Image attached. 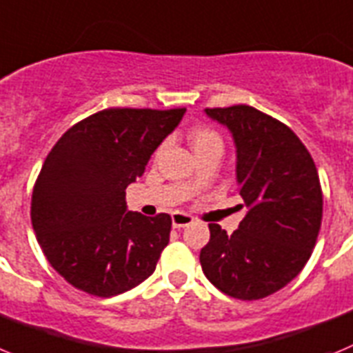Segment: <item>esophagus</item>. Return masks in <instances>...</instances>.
Masks as SVG:
<instances>
[{"label":"esophagus","mask_w":353,"mask_h":353,"mask_svg":"<svg viewBox=\"0 0 353 353\" xmlns=\"http://www.w3.org/2000/svg\"><path fill=\"white\" fill-rule=\"evenodd\" d=\"M190 223H193V216L186 214V212H172V225H174V228L188 227Z\"/></svg>","instance_id":"1"}]
</instances>
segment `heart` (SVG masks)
Wrapping results in <instances>:
<instances>
[{
  "label": "heart",
  "mask_w": 353,
  "mask_h": 353,
  "mask_svg": "<svg viewBox=\"0 0 353 353\" xmlns=\"http://www.w3.org/2000/svg\"><path fill=\"white\" fill-rule=\"evenodd\" d=\"M188 141L196 157H204L209 153H223V137L211 126H195L188 133ZM158 154H160V149L154 153V157ZM190 184L193 186L199 184V177H192Z\"/></svg>",
  "instance_id": "b5f03b06"
}]
</instances>
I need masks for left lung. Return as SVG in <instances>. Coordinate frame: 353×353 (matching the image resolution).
<instances>
[{
  "mask_svg": "<svg viewBox=\"0 0 353 353\" xmlns=\"http://www.w3.org/2000/svg\"><path fill=\"white\" fill-rule=\"evenodd\" d=\"M205 114L234 135L237 190L248 212L232 234L209 223L200 265L234 299H263L290 283L313 253L323 211L316 165L285 123L255 107H216Z\"/></svg>",
  "mask_w": 353,
  "mask_h": 353,
  "instance_id": "1",
  "label": "left lung"
}]
</instances>
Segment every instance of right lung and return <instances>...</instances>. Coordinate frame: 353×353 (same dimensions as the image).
Here are the masks:
<instances>
[{
    "instance_id": "1",
    "label": "right lung",
    "mask_w": 353,
    "mask_h": 353,
    "mask_svg": "<svg viewBox=\"0 0 353 353\" xmlns=\"http://www.w3.org/2000/svg\"><path fill=\"white\" fill-rule=\"evenodd\" d=\"M184 110H100L66 130L47 154L31 223L50 265L77 290L112 297L157 269L172 218L128 211L125 190Z\"/></svg>"
}]
</instances>
